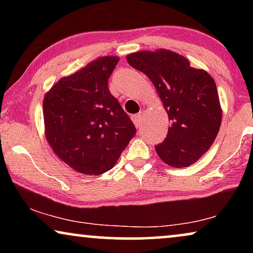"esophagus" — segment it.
I'll use <instances>...</instances> for the list:
<instances>
[{
	"mask_svg": "<svg viewBox=\"0 0 253 253\" xmlns=\"http://www.w3.org/2000/svg\"><path fill=\"white\" fill-rule=\"evenodd\" d=\"M141 119H143V114L141 113H138V114H134V115L131 116V120H132V122L134 123V126L137 127L140 126L141 124Z\"/></svg>",
	"mask_w": 253,
	"mask_h": 253,
	"instance_id": "esophagus-1",
	"label": "esophagus"
}]
</instances>
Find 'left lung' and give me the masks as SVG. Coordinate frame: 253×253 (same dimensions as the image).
I'll list each match as a JSON object with an SVG mask.
<instances>
[{"label":"left lung","mask_w":253,"mask_h":253,"mask_svg":"<svg viewBox=\"0 0 253 253\" xmlns=\"http://www.w3.org/2000/svg\"><path fill=\"white\" fill-rule=\"evenodd\" d=\"M126 61L151 79L171 122L167 137L155 146L159 157L175 168L195 164L212 146L221 126L214 79L168 49L138 51Z\"/></svg>","instance_id":"obj_1"}]
</instances>
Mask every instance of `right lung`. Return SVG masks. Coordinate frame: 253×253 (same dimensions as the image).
Listing matches in <instances>:
<instances>
[{
  "instance_id": "1",
  "label": "right lung",
  "mask_w": 253,
  "mask_h": 253,
  "mask_svg": "<svg viewBox=\"0 0 253 253\" xmlns=\"http://www.w3.org/2000/svg\"><path fill=\"white\" fill-rule=\"evenodd\" d=\"M119 57L105 56L60 79L43 99L44 133L74 170L100 175L115 166L136 126L108 88Z\"/></svg>"
}]
</instances>
